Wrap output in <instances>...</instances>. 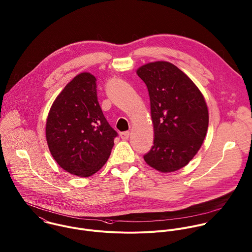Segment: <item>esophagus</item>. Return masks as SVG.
<instances>
[{
	"instance_id": "1",
	"label": "esophagus",
	"mask_w": 252,
	"mask_h": 252,
	"mask_svg": "<svg viewBox=\"0 0 252 252\" xmlns=\"http://www.w3.org/2000/svg\"><path fill=\"white\" fill-rule=\"evenodd\" d=\"M121 138L123 140H126L128 137H129V132L128 131H124V132H121Z\"/></svg>"
}]
</instances>
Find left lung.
<instances>
[{
    "mask_svg": "<svg viewBox=\"0 0 252 252\" xmlns=\"http://www.w3.org/2000/svg\"><path fill=\"white\" fill-rule=\"evenodd\" d=\"M136 74L149 92L155 134L144 159L158 171H176L189 163L205 138L208 110L204 97L193 81L170 62L147 63Z\"/></svg>",
    "mask_w": 252,
    "mask_h": 252,
    "instance_id": "left-lung-1",
    "label": "left lung"
}]
</instances>
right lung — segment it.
Instances as JSON below:
<instances>
[{
  "instance_id": "right-lung-1",
  "label": "right lung",
  "mask_w": 252,
  "mask_h": 252,
  "mask_svg": "<svg viewBox=\"0 0 252 252\" xmlns=\"http://www.w3.org/2000/svg\"><path fill=\"white\" fill-rule=\"evenodd\" d=\"M118 135L105 119L96 94V78L77 75L51 105L46 137L55 161L67 172L89 177L106 163Z\"/></svg>"
}]
</instances>
